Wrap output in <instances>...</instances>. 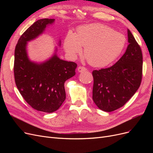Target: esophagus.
I'll list each match as a JSON object with an SVG mask.
<instances>
[{
  "label": "esophagus",
  "mask_w": 153,
  "mask_h": 153,
  "mask_svg": "<svg viewBox=\"0 0 153 153\" xmlns=\"http://www.w3.org/2000/svg\"><path fill=\"white\" fill-rule=\"evenodd\" d=\"M78 71L79 73H82L83 71H87V69L85 67H83V66H79L78 68Z\"/></svg>",
  "instance_id": "obj_1"
}]
</instances>
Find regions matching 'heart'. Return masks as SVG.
Wrapping results in <instances>:
<instances>
[{
	"mask_svg": "<svg viewBox=\"0 0 153 153\" xmlns=\"http://www.w3.org/2000/svg\"><path fill=\"white\" fill-rule=\"evenodd\" d=\"M126 38L110 27L93 24L81 26L76 34L69 32L64 41V48L71 59H75L82 47L85 58L92 66L105 67L113 62L126 45Z\"/></svg>",
	"mask_w": 153,
	"mask_h": 153,
	"instance_id": "obj_1",
	"label": "heart"
}]
</instances>
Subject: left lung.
I'll use <instances>...</instances> for the list:
<instances>
[{
	"mask_svg": "<svg viewBox=\"0 0 153 153\" xmlns=\"http://www.w3.org/2000/svg\"><path fill=\"white\" fill-rule=\"evenodd\" d=\"M129 45L126 52L114 65L92 71V100L105 112L122 107L139 88L142 76V50L128 29Z\"/></svg>",
	"mask_w": 153,
	"mask_h": 153,
	"instance_id": "obj_1",
	"label": "left lung"
}]
</instances>
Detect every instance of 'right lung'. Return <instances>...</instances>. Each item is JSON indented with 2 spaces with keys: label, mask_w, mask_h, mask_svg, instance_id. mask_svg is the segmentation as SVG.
<instances>
[{
  "label": "right lung",
  "mask_w": 153,
  "mask_h": 153,
  "mask_svg": "<svg viewBox=\"0 0 153 153\" xmlns=\"http://www.w3.org/2000/svg\"><path fill=\"white\" fill-rule=\"evenodd\" d=\"M55 19L38 20L18 39L15 50L14 75L16 87L26 102L35 110L52 113L57 110L66 99L65 82L75 75L77 64L60 59L57 48L52 57L38 63L29 59L27 52L29 41L43 33ZM59 46L61 41H59Z\"/></svg>",
  "instance_id": "1"
}]
</instances>
